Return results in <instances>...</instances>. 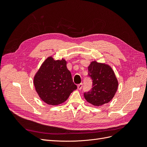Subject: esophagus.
<instances>
[{
  "label": "esophagus",
  "mask_w": 147,
  "mask_h": 147,
  "mask_svg": "<svg viewBox=\"0 0 147 147\" xmlns=\"http://www.w3.org/2000/svg\"><path fill=\"white\" fill-rule=\"evenodd\" d=\"M82 87H83V83H80V84H79L77 85V88H78V90H81Z\"/></svg>",
  "instance_id": "obj_1"
}]
</instances>
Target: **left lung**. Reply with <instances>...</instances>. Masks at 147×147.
<instances>
[{
    "instance_id": "obj_1",
    "label": "left lung",
    "mask_w": 147,
    "mask_h": 147,
    "mask_svg": "<svg viewBox=\"0 0 147 147\" xmlns=\"http://www.w3.org/2000/svg\"><path fill=\"white\" fill-rule=\"evenodd\" d=\"M88 75L92 80L91 90L84 93L89 103L99 107L112 100L118 87V80L111 67L92 61L88 66Z\"/></svg>"
}]
</instances>
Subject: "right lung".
Segmentation results:
<instances>
[{"label": "right lung", "instance_id": "1", "mask_svg": "<svg viewBox=\"0 0 147 147\" xmlns=\"http://www.w3.org/2000/svg\"><path fill=\"white\" fill-rule=\"evenodd\" d=\"M34 84L38 96L46 104L57 105L64 102L77 86L67 68L64 59L48 57L35 74Z\"/></svg>", "mask_w": 147, "mask_h": 147}]
</instances>
